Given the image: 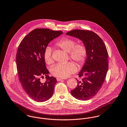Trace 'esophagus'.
I'll return each instance as SVG.
<instances>
[{
    "mask_svg": "<svg viewBox=\"0 0 127 127\" xmlns=\"http://www.w3.org/2000/svg\"><path fill=\"white\" fill-rule=\"evenodd\" d=\"M57 81H61V80H63V79H62V78H57Z\"/></svg>",
    "mask_w": 127,
    "mask_h": 127,
    "instance_id": "34e87169",
    "label": "esophagus"
}]
</instances>
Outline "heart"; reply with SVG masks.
Returning a JSON list of instances; mask_svg holds the SVG:
<instances>
[{
  "label": "heart",
  "instance_id": "b5f03b06",
  "mask_svg": "<svg viewBox=\"0 0 127 127\" xmlns=\"http://www.w3.org/2000/svg\"><path fill=\"white\" fill-rule=\"evenodd\" d=\"M56 45L66 52L69 53L70 58L76 61L79 65L84 64L87 56L86 47L82 44H77L74 39L64 38L60 40ZM52 49L50 47H46L43 54L45 63L50 65L53 62L52 56ZM77 70L76 65L72 62L60 63L51 69V74L55 77L66 78Z\"/></svg>",
  "mask_w": 127,
  "mask_h": 127
}]
</instances>
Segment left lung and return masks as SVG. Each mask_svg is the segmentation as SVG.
Instances as JSON below:
<instances>
[{
	"instance_id": "1",
	"label": "left lung",
	"mask_w": 127,
	"mask_h": 127,
	"mask_svg": "<svg viewBox=\"0 0 127 127\" xmlns=\"http://www.w3.org/2000/svg\"><path fill=\"white\" fill-rule=\"evenodd\" d=\"M66 35L78 38L87 49V59L78 74L82 79H77V86L70 92L78 99L87 100L97 94L105 81L108 70V53L102 39L94 32L75 30Z\"/></svg>"
}]
</instances>
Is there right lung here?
<instances>
[{"label": "right lung", "instance_id": "right-lung-1", "mask_svg": "<svg viewBox=\"0 0 127 127\" xmlns=\"http://www.w3.org/2000/svg\"><path fill=\"white\" fill-rule=\"evenodd\" d=\"M63 33L61 31L36 29L21 41L16 56L20 82L29 96L36 102H44L52 96L56 79L48 76L43 54L48 43ZM46 76L43 82L41 78Z\"/></svg>", "mask_w": 127, "mask_h": 127}]
</instances>
